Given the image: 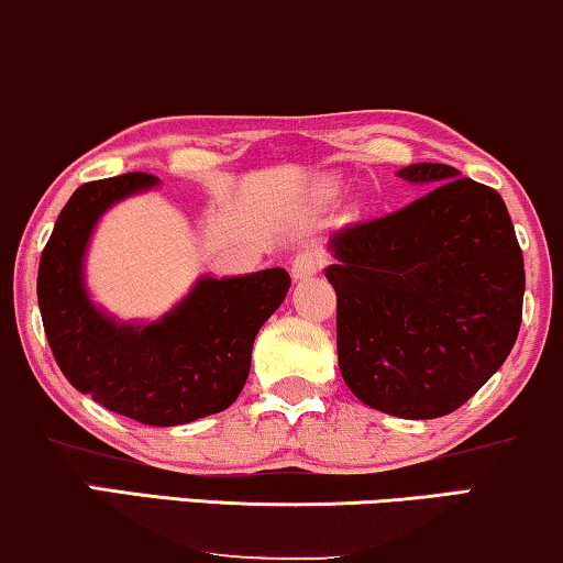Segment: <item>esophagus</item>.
Instances as JSON below:
<instances>
[{"mask_svg": "<svg viewBox=\"0 0 563 563\" xmlns=\"http://www.w3.org/2000/svg\"><path fill=\"white\" fill-rule=\"evenodd\" d=\"M324 266V254L320 249H305L299 251L295 256V262H291V274H295V279H307V276H312L320 272Z\"/></svg>", "mask_w": 563, "mask_h": 563, "instance_id": "34e87169", "label": "esophagus"}]
</instances>
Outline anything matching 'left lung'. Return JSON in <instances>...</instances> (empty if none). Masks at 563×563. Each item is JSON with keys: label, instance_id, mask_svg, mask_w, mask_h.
Segmentation results:
<instances>
[{"label": "left lung", "instance_id": "left-lung-1", "mask_svg": "<svg viewBox=\"0 0 563 563\" xmlns=\"http://www.w3.org/2000/svg\"><path fill=\"white\" fill-rule=\"evenodd\" d=\"M398 177L429 190L330 241L338 361L371 409L437 419L475 396L516 345L523 251L493 187L431 162Z\"/></svg>", "mask_w": 563, "mask_h": 563}]
</instances>
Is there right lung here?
<instances>
[{
    "instance_id": "add662e5",
    "label": "right lung",
    "mask_w": 563,
    "mask_h": 563,
    "mask_svg": "<svg viewBox=\"0 0 563 563\" xmlns=\"http://www.w3.org/2000/svg\"><path fill=\"white\" fill-rule=\"evenodd\" d=\"M154 183V175L129 173L70 195L40 256L37 301L55 363L80 394L140 423L177 427L239 398L256 332L287 297L291 279L284 268L200 279L173 314L146 328L103 317L80 279L88 235L111 202Z\"/></svg>"
}]
</instances>
